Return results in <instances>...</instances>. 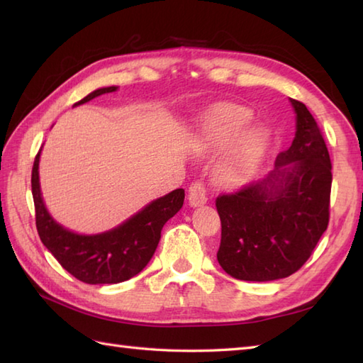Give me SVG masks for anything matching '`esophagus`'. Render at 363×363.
I'll return each mask as SVG.
<instances>
[{
  "instance_id": "34e87169",
  "label": "esophagus",
  "mask_w": 363,
  "mask_h": 363,
  "mask_svg": "<svg viewBox=\"0 0 363 363\" xmlns=\"http://www.w3.org/2000/svg\"><path fill=\"white\" fill-rule=\"evenodd\" d=\"M187 199H189V204L194 207L207 203V189L204 186V182L196 181L191 184V186L189 187Z\"/></svg>"
}]
</instances>
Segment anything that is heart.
Here are the masks:
<instances>
[{
  "label": "heart",
  "instance_id": "heart-1",
  "mask_svg": "<svg viewBox=\"0 0 363 363\" xmlns=\"http://www.w3.org/2000/svg\"><path fill=\"white\" fill-rule=\"evenodd\" d=\"M252 118L250 109L238 104H220L203 123L198 146L203 151H215L225 146ZM265 146L262 129H251L229 146L217 165V179L223 186H234L248 179L256 169Z\"/></svg>",
  "mask_w": 363,
  "mask_h": 363
}]
</instances>
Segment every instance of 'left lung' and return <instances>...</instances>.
I'll return each instance as SVG.
<instances>
[{
	"instance_id": "left-lung-1",
	"label": "left lung",
	"mask_w": 363,
	"mask_h": 363,
	"mask_svg": "<svg viewBox=\"0 0 363 363\" xmlns=\"http://www.w3.org/2000/svg\"><path fill=\"white\" fill-rule=\"evenodd\" d=\"M296 113L291 146L264 179L215 201L221 220L217 259L240 281L267 282L303 267L329 223L333 165L309 109L290 99Z\"/></svg>"
}]
</instances>
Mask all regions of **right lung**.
<instances>
[{
    "label": "right lung",
    "instance_id": "right-lung-1",
    "mask_svg": "<svg viewBox=\"0 0 363 363\" xmlns=\"http://www.w3.org/2000/svg\"><path fill=\"white\" fill-rule=\"evenodd\" d=\"M118 87H103L82 98L74 106L90 101ZM37 152L30 187L35 207V226L42 243L48 248L68 273L86 284H118L138 274L156 251L165 223L179 212L184 204V190L176 189L154 199L140 212L107 233L82 235L60 226L48 213L38 182Z\"/></svg>",
    "mask_w": 363,
    "mask_h": 363
}]
</instances>
